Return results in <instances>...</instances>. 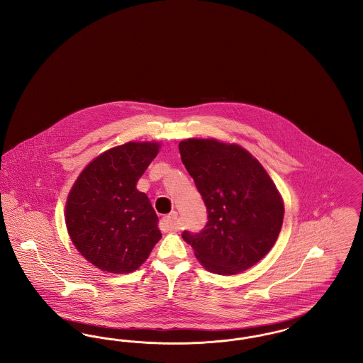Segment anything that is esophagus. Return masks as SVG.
I'll return each instance as SVG.
<instances>
[{"label":"esophagus","mask_w":363,"mask_h":363,"mask_svg":"<svg viewBox=\"0 0 363 363\" xmlns=\"http://www.w3.org/2000/svg\"><path fill=\"white\" fill-rule=\"evenodd\" d=\"M177 222H178V212L173 211L172 213H169L162 219V227L166 231H174L177 230Z\"/></svg>","instance_id":"obj_1"}]
</instances>
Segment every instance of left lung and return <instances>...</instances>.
<instances>
[{
	"mask_svg": "<svg viewBox=\"0 0 363 363\" xmlns=\"http://www.w3.org/2000/svg\"><path fill=\"white\" fill-rule=\"evenodd\" d=\"M179 152L208 212L204 230L184 231V241L209 272L241 274L277 242L284 216L280 191L259 160L235 143L185 138Z\"/></svg>",
	"mask_w": 363,
	"mask_h": 363,
	"instance_id": "left-lung-1",
	"label": "left lung"
}]
</instances>
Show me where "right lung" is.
I'll return each instance as SVG.
<instances>
[{
    "instance_id": "1",
    "label": "right lung",
    "mask_w": 363,
    "mask_h": 363,
    "mask_svg": "<svg viewBox=\"0 0 363 363\" xmlns=\"http://www.w3.org/2000/svg\"><path fill=\"white\" fill-rule=\"evenodd\" d=\"M162 144L129 141L92 159L70 188L65 223L72 243L106 274H130L162 238L159 219L136 188Z\"/></svg>"
}]
</instances>
